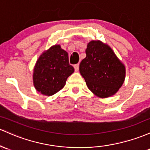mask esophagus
I'll return each instance as SVG.
<instances>
[{"instance_id": "1", "label": "esophagus", "mask_w": 150, "mask_h": 150, "mask_svg": "<svg viewBox=\"0 0 150 150\" xmlns=\"http://www.w3.org/2000/svg\"><path fill=\"white\" fill-rule=\"evenodd\" d=\"M74 69L76 71H78L79 68V64H75L74 66Z\"/></svg>"}]
</instances>
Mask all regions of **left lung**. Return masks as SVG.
Listing matches in <instances>:
<instances>
[{"label":"left lung","mask_w":150,"mask_h":150,"mask_svg":"<svg viewBox=\"0 0 150 150\" xmlns=\"http://www.w3.org/2000/svg\"><path fill=\"white\" fill-rule=\"evenodd\" d=\"M86 54L79 71L91 91L100 98L117 93L125 81V67L112 49L99 40H92Z\"/></svg>","instance_id":"1"}]
</instances>
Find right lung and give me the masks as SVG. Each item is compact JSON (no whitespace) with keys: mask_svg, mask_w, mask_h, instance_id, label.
<instances>
[{"mask_svg":"<svg viewBox=\"0 0 150 150\" xmlns=\"http://www.w3.org/2000/svg\"><path fill=\"white\" fill-rule=\"evenodd\" d=\"M74 69L69 63V55L60 45H56L44 52L36 62L33 83L38 91L52 96L60 91Z\"/></svg>","mask_w":150,"mask_h":150,"instance_id":"right-lung-1","label":"right lung"}]
</instances>
